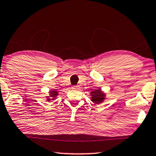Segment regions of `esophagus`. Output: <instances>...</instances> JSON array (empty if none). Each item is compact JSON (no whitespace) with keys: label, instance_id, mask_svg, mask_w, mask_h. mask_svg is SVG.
<instances>
[{"label":"esophagus","instance_id":"1","mask_svg":"<svg viewBox=\"0 0 156 156\" xmlns=\"http://www.w3.org/2000/svg\"><path fill=\"white\" fill-rule=\"evenodd\" d=\"M79 87L78 86H73L72 87V89H75V90H77V89H78Z\"/></svg>","mask_w":156,"mask_h":156}]
</instances>
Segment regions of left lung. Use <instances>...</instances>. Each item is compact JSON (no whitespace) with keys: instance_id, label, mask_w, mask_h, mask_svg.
<instances>
[{"instance_id":"8db88e82","label":"left lung","mask_w":156,"mask_h":156,"mask_svg":"<svg viewBox=\"0 0 156 156\" xmlns=\"http://www.w3.org/2000/svg\"><path fill=\"white\" fill-rule=\"evenodd\" d=\"M90 95L91 96V100L96 105H99L102 103L106 99V94L102 91V89L100 88L96 89L94 91H91Z\"/></svg>"}]
</instances>
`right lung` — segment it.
I'll return each mask as SVG.
<instances>
[{"mask_svg":"<svg viewBox=\"0 0 156 156\" xmlns=\"http://www.w3.org/2000/svg\"><path fill=\"white\" fill-rule=\"evenodd\" d=\"M58 95V91L56 90L50 91L49 93V96H46V98L47 101H50V100H54L56 99Z\"/></svg>","mask_w":156,"mask_h":156,"instance_id":"1","label":"right lung"}]
</instances>
